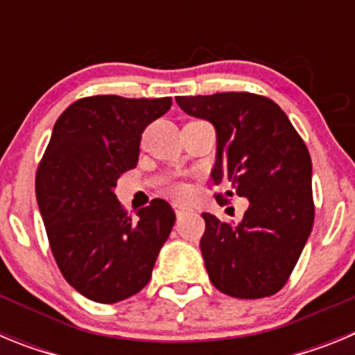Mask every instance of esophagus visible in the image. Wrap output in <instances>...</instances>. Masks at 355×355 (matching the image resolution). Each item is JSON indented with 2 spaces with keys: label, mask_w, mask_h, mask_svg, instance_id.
Segmentation results:
<instances>
[{
  "label": "esophagus",
  "mask_w": 355,
  "mask_h": 355,
  "mask_svg": "<svg viewBox=\"0 0 355 355\" xmlns=\"http://www.w3.org/2000/svg\"><path fill=\"white\" fill-rule=\"evenodd\" d=\"M190 211H192V209L184 208V206H175V216H178V218H183V216L190 215Z\"/></svg>",
  "instance_id": "1"
}]
</instances>
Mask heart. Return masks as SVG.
<instances>
[{
    "label": "heart",
    "instance_id": "obj_1",
    "mask_svg": "<svg viewBox=\"0 0 355 355\" xmlns=\"http://www.w3.org/2000/svg\"><path fill=\"white\" fill-rule=\"evenodd\" d=\"M172 193H174L175 197H183L184 193H187V190H184V187H181V184H175V187L172 188Z\"/></svg>",
    "mask_w": 355,
    "mask_h": 355
}]
</instances>
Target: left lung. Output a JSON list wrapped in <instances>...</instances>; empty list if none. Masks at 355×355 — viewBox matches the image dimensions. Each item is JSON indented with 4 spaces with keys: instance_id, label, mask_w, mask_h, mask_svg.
<instances>
[{
    "instance_id": "1",
    "label": "left lung",
    "mask_w": 355,
    "mask_h": 355,
    "mask_svg": "<svg viewBox=\"0 0 355 355\" xmlns=\"http://www.w3.org/2000/svg\"><path fill=\"white\" fill-rule=\"evenodd\" d=\"M184 114L216 131L215 184L249 199L236 225L202 213L200 238L209 281L238 299H261L286 284L315 220L311 158L290 119L272 99L249 92L178 96ZM218 202L224 199L216 196Z\"/></svg>"
}]
</instances>
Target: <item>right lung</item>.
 <instances>
[{"label": "right lung", "mask_w": 355, "mask_h": 355, "mask_svg": "<svg viewBox=\"0 0 355 355\" xmlns=\"http://www.w3.org/2000/svg\"><path fill=\"white\" fill-rule=\"evenodd\" d=\"M171 106V97L92 96L55 122L37 171V202L62 275L94 302L139 293L172 231L167 200H150L133 220L114 192L122 172L137 167L147 124Z\"/></svg>", "instance_id": "obj_1"}]
</instances>
